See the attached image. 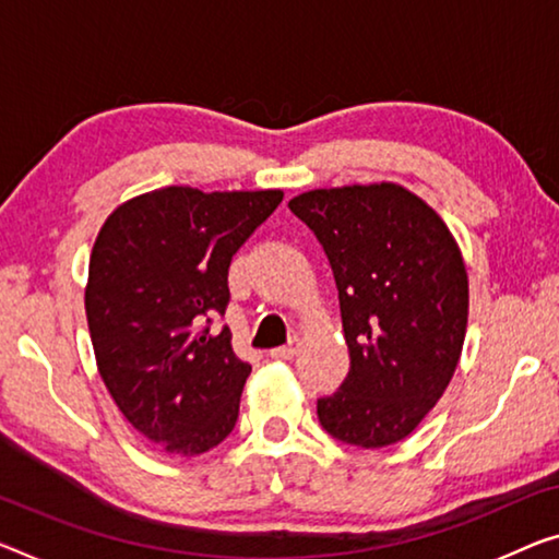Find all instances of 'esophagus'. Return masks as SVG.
<instances>
[{
    "mask_svg": "<svg viewBox=\"0 0 559 559\" xmlns=\"http://www.w3.org/2000/svg\"><path fill=\"white\" fill-rule=\"evenodd\" d=\"M299 352V340H292L289 345H282V347H274L270 349V357L272 359H292Z\"/></svg>",
    "mask_w": 559,
    "mask_h": 559,
    "instance_id": "esophagus-1",
    "label": "esophagus"
}]
</instances>
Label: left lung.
<instances>
[{
	"instance_id": "1",
	"label": "left lung",
	"mask_w": 559,
	"mask_h": 559,
	"mask_svg": "<svg viewBox=\"0 0 559 559\" xmlns=\"http://www.w3.org/2000/svg\"><path fill=\"white\" fill-rule=\"evenodd\" d=\"M289 210L320 239L340 292L349 372L317 400L334 440L388 448L448 390L467 330V270L427 202L392 182L312 190Z\"/></svg>"
}]
</instances>
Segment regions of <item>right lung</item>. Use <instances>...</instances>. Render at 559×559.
Masks as SVG:
<instances>
[{
  "mask_svg": "<svg viewBox=\"0 0 559 559\" xmlns=\"http://www.w3.org/2000/svg\"><path fill=\"white\" fill-rule=\"evenodd\" d=\"M280 190L165 187L119 204L90 257L84 309L111 400L136 432L194 457L235 429L252 367L229 328L235 252L282 202Z\"/></svg>",
  "mask_w": 559,
  "mask_h": 559,
  "instance_id": "obj_1",
  "label": "right lung"
}]
</instances>
